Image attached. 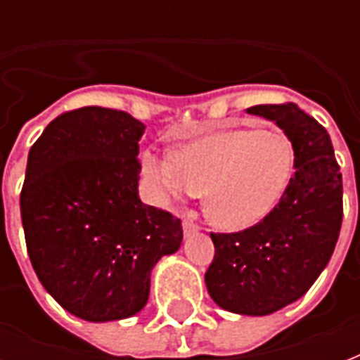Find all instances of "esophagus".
I'll use <instances>...</instances> for the list:
<instances>
[{
  "label": "esophagus",
  "instance_id": "1",
  "mask_svg": "<svg viewBox=\"0 0 360 360\" xmlns=\"http://www.w3.org/2000/svg\"><path fill=\"white\" fill-rule=\"evenodd\" d=\"M200 230V226L196 222H192V220H185V224H183V231H185V236H192V233H196Z\"/></svg>",
  "mask_w": 360,
  "mask_h": 360
}]
</instances>
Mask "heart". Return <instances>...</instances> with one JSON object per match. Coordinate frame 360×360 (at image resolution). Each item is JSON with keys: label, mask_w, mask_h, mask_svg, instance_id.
<instances>
[{"label": "heart", "mask_w": 360, "mask_h": 360, "mask_svg": "<svg viewBox=\"0 0 360 360\" xmlns=\"http://www.w3.org/2000/svg\"><path fill=\"white\" fill-rule=\"evenodd\" d=\"M143 172L158 200L205 191L209 219L245 230L265 219L284 194L293 149L278 132L220 130L179 147L174 157L147 155Z\"/></svg>", "instance_id": "1"}]
</instances>
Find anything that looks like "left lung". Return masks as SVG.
<instances>
[{
  "label": "left lung",
  "mask_w": 360,
  "mask_h": 360,
  "mask_svg": "<svg viewBox=\"0 0 360 360\" xmlns=\"http://www.w3.org/2000/svg\"><path fill=\"white\" fill-rule=\"evenodd\" d=\"M246 112L284 130L295 174L257 224L211 233L214 259L205 285L228 312L267 316L301 299L329 263L344 213L342 174L329 132L297 104H259Z\"/></svg>",
  "instance_id": "obj_1"
}]
</instances>
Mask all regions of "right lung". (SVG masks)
<instances>
[{"instance_id": "right-lung-1", "label": "right lung", "mask_w": 360, "mask_h": 360, "mask_svg": "<svg viewBox=\"0 0 360 360\" xmlns=\"http://www.w3.org/2000/svg\"><path fill=\"white\" fill-rule=\"evenodd\" d=\"M143 130L127 112L86 106L58 115L27 155L20 213L31 265L86 321L140 312L153 267L183 240L177 217L138 196Z\"/></svg>"}]
</instances>
